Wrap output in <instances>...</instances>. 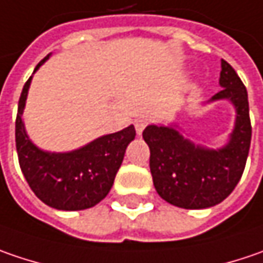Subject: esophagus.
<instances>
[{
  "label": "esophagus",
  "mask_w": 263,
  "mask_h": 263,
  "mask_svg": "<svg viewBox=\"0 0 263 263\" xmlns=\"http://www.w3.org/2000/svg\"><path fill=\"white\" fill-rule=\"evenodd\" d=\"M148 118H145V117H140V118H138L136 121H135V127H136V132H138V135L140 136L142 135V132H143V128L148 125Z\"/></svg>",
  "instance_id": "obj_1"
}]
</instances>
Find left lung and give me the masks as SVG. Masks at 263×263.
Listing matches in <instances>:
<instances>
[{"label":"left lung","instance_id":"8db88e82","mask_svg":"<svg viewBox=\"0 0 263 263\" xmlns=\"http://www.w3.org/2000/svg\"><path fill=\"white\" fill-rule=\"evenodd\" d=\"M222 90L210 102L227 99L237 118L230 142L220 149L194 145L176 125H148L143 139L149 146L154 186L167 203L182 209H207L222 203L246 167L252 140L249 99L243 81L227 60L220 63Z\"/></svg>","mask_w":263,"mask_h":263}]
</instances>
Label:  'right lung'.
<instances>
[{
    "label": "right lung",
    "mask_w": 263,
    "mask_h": 263,
    "mask_svg": "<svg viewBox=\"0 0 263 263\" xmlns=\"http://www.w3.org/2000/svg\"><path fill=\"white\" fill-rule=\"evenodd\" d=\"M50 58L41 60L35 71ZM33 71V72H35ZM32 77L25 83L16 117V149L22 173L33 194L58 210H84L100 203L111 191L125 148L136 136L133 125L95 139L71 152H47L28 138L22 120Z\"/></svg>",
    "instance_id": "add662e5"
}]
</instances>
